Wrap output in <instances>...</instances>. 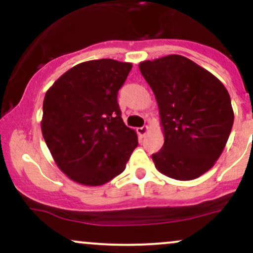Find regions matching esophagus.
<instances>
[{"mask_svg":"<svg viewBox=\"0 0 253 253\" xmlns=\"http://www.w3.org/2000/svg\"><path fill=\"white\" fill-rule=\"evenodd\" d=\"M147 130H149V127L143 126V127H139V128H136V133H138L139 136H141V138H143V136L146 135Z\"/></svg>","mask_w":253,"mask_h":253,"instance_id":"1","label":"esophagus"}]
</instances>
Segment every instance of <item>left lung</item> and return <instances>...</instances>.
<instances>
[{
  "label": "left lung",
  "instance_id": "left-lung-1",
  "mask_svg": "<svg viewBox=\"0 0 253 253\" xmlns=\"http://www.w3.org/2000/svg\"><path fill=\"white\" fill-rule=\"evenodd\" d=\"M158 103L164 145L152 155L157 170L190 181L215 164L227 143L234 113L227 89L188 58L170 54L139 64Z\"/></svg>",
  "mask_w": 253,
  "mask_h": 253
}]
</instances>
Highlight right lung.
<instances>
[{"mask_svg":"<svg viewBox=\"0 0 253 253\" xmlns=\"http://www.w3.org/2000/svg\"><path fill=\"white\" fill-rule=\"evenodd\" d=\"M132 64L114 59L77 64L46 91L42 132L60 170L72 181L96 187L120 175L138 146L125 125L118 91Z\"/></svg>","mask_w":253,"mask_h":253,"instance_id":"1","label":"right lung"}]
</instances>
